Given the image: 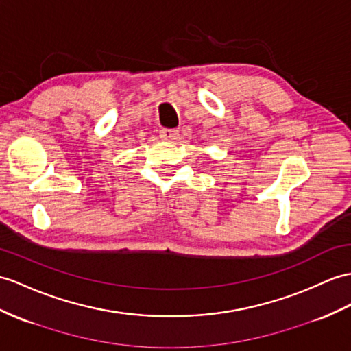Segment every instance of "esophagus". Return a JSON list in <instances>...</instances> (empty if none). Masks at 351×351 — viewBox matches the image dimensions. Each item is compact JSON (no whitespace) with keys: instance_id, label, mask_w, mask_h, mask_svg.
<instances>
[{"instance_id":"1","label":"esophagus","mask_w":351,"mask_h":351,"mask_svg":"<svg viewBox=\"0 0 351 351\" xmlns=\"http://www.w3.org/2000/svg\"><path fill=\"white\" fill-rule=\"evenodd\" d=\"M159 136L162 140L167 141H174L178 138V131L177 130H160Z\"/></svg>"}]
</instances>
